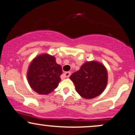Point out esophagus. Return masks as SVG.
<instances>
[{
  "label": "esophagus",
  "instance_id": "34e87169",
  "mask_svg": "<svg viewBox=\"0 0 135 135\" xmlns=\"http://www.w3.org/2000/svg\"><path fill=\"white\" fill-rule=\"evenodd\" d=\"M70 74H71V73L70 72H65V73L63 74V75H64V76L65 77V78H69Z\"/></svg>",
  "mask_w": 135,
  "mask_h": 135
}]
</instances>
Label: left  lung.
<instances>
[{
    "instance_id": "1",
    "label": "left lung",
    "mask_w": 135,
    "mask_h": 135,
    "mask_svg": "<svg viewBox=\"0 0 135 135\" xmlns=\"http://www.w3.org/2000/svg\"><path fill=\"white\" fill-rule=\"evenodd\" d=\"M75 90L84 99L97 97L104 90L108 83V72L104 65L95 61L84 63L79 70L70 75Z\"/></svg>"
}]
</instances>
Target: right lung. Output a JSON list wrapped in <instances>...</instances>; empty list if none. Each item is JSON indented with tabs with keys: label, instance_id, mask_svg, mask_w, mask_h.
I'll list each match as a JSON object with an SVG mask.
<instances>
[{
	"label": "right lung",
	"instance_id": "add662e5",
	"mask_svg": "<svg viewBox=\"0 0 135 135\" xmlns=\"http://www.w3.org/2000/svg\"><path fill=\"white\" fill-rule=\"evenodd\" d=\"M62 73L61 66L56 63L55 57L43 54L32 61L27 78L34 91L40 95H47L57 88Z\"/></svg>",
	"mask_w": 135,
	"mask_h": 135
}]
</instances>
